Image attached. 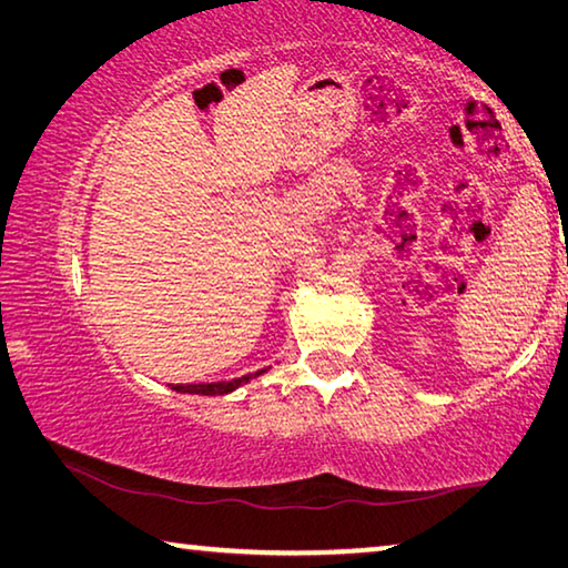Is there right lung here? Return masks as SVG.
Wrapping results in <instances>:
<instances>
[{"label":"right lung","mask_w":568,"mask_h":568,"mask_svg":"<svg viewBox=\"0 0 568 568\" xmlns=\"http://www.w3.org/2000/svg\"><path fill=\"white\" fill-rule=\"evenodd\" d=\"M267 368L247 373L243 378H233V381H217V383H172V390L178 393H197V396H225V393H233L235 388L243 386V383H250L257 376H263Z\"/></svg>","instance_id":"add662e5"}]
</instances>
